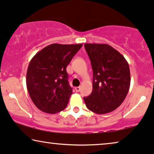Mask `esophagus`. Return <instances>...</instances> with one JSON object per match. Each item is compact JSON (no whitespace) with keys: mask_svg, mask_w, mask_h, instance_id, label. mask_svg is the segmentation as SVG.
I'll return each instance as SVG.
<instances>
[{"mask_svg":"<svg viewBox=\"0 0 154 154\" xmlns=\"http://www.w3.org/2000/svg\"><path fill=\"white\" fill-rule=\"evenodd\" d=\"M75 91H76V92H79L80 90H81V87L75 88Z\"/></svg>","mask_w":154,"mask_h":154,"instance_id":"esophagus-1","label":"esophagus"}]
</instances>
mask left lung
Listing matches in <instances>:
<instances>
[{"label":"left lung","mask_w":154,"mask_h":154,"mask_svg":"<svg viewBox=\"0 0 154 154\" xmlns=\"http://www.w3.org/2000/svg\"><path fill=\"white\" fill-rule=\"evenodd\" d=\"M93 71L92 91L84 101L97 114L114 111L127 96L130 85L128 63L119 51L107 44L85 43Z\"/></svg>","instance_id":"8db88e82"}]
</instances>
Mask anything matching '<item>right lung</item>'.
<instances>
[{
  "label": "right lung",
  "instance_id": "right-lung-1",
  "mask_svg": "<svg viewBox=\"0 0 154 154\" xmlns=\"http://www.w3.org/2000/svg\"><path fill=\"white\" fill-rule=\"evenodd\" d=\"M83 44L54 43L37 52L29 62L26 88L33 104L45 113L66 108L72 94L66 67Z\"/></svg>",
  "mask_w": 154,
  "mask_h": 154
}]
</instances>
